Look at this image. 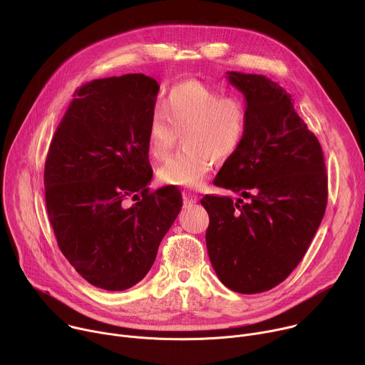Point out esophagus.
Here are the masks:
<instances>
[{
	"label": "esophagus",
	"instance_id": "esophagus-1",
	"mask_svg": "<svg viewBox=\"0 0 365 365\" xmlns=\"http://www.w3.org/2000/svg\"><path fill=\"white\" fill-rule=\"evenodd\" d=\"M196 202H197V195H195L192 192H185L183 193V203H185V206H190V205H193Z\"/></svg>",
	"mask_w": 365,
	"mask_h": 365
}]
</instances>
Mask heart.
<instances>
[{"instance_id":"obj_1","label":"heart","mask_w":365,"mask_h":365,"mask_svg":"<svg viewBox=\"0 0 365 365\" xmlns=\"http://www.w3.org/2000/svg\"><path fill=\"white\" fill-rule=\"evenodd\" d=\"M248 111L238 96L200 81L189 79L172 86L147 124L145 145L154 160H165L183 133L185 148L158 172L162 183L196 187L217 160L234 155L247 134Z\"/></svg>"}]
</instances>
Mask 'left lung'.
<instances>
[{"instance_id":"left-lung-1","label":"left lung","mask_w":365,"mask_h":365,"mask_svg":"<svg viewBox=\"0 0 365 365\" xmlns=\"http://www.w3.org/2000/svg\"><path fill=\"white\" fill-rule=\"evenodd\" d=\"M242 92L248 127L215 185L241 197L206 195V248L218 279L252 294L280 284L300 263L324 218L328 176L322 147L272 79L227 72Z\"/></svg>"}]
</instances>
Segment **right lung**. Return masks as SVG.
<instances>
[{
    "mask_svg": "<svg viewBox=\"0 0 365 365\" xmlns=\"http://www.w3.org/2000/svg\"><path fill=\"white\" fill-rule=\"evenodd\" d=\"M159 88L143 73L85 83L47 153L44 195L58 245L103 290H125L145 277L182 207L175 186L148 190L145 131ZM127 197L138 202L127 208Z\"/></svg>",
    "mask_w": 365,
    "mask_h": 365,
    "instance_id": "right-lung-1",
    "label": "right lung"
}]
</instances>
